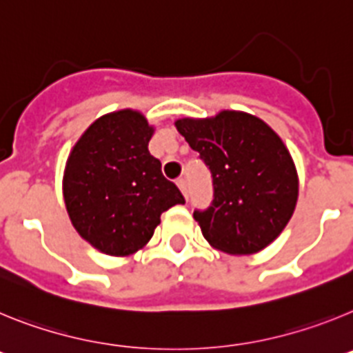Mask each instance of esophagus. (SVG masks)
<instances>
[{"mask_svg": "<svg viewBox=\"0 0 353 353\" xmlns=\"http://www.w3.org/2000/svg\"><path fill=\"white\" fill-rule=\"evenodd\" d=\"M176 183H179L180 191L183 192V196H185V198H189V187H187V180L183 179V176H180V179L176 180Z\"/></svg>", "mask_w": 353, "mask_h": 353, "instance_id": "esophagus-1", "label": "esophagus"}]
</instances>
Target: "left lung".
<instances>
[{"instance_id":"1","label":"left lung","mask_w":353,"mask_h":353,"mask_svg":"<svg viewBox=\"0 0 353 353\" xmlns=\"http://www.w3.org/2000/svg\"><path fill=\"white\" fill-rule=\"evenodd\" d=\"M174 125L210 171L214 199L194 210L208 244L230 254L267 248L288 224L299 196L281 138L260 118L236 111Z\"/></svg>"}]
</instances>
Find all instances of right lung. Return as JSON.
<instances>
[{
  "mask_svg": "<svg viewBox=\"0 0 353 353\" xmlns=\"http://www.w3.org/2000/svg\"><path fill=\"white\" fill-rule=\"evenodd\" d=\"M154 129L130 109L105 114L81 136L67 161L63 196L70 221L93 248L132 254L152 239L161 214L185 203L148 152Z\"/></svg>",
  "mask_w": 353,
  "mask_h": 353,
  "instance_id": "1",
  "label": "right lung"
}]
</instances>
